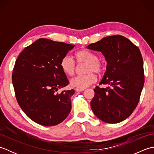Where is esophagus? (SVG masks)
I'll list each match as a JSON object with an SVG mask.
<instances>
[{
	"label": "esophagus",
	"mask_w": 154,
	"mask_h": 154,
	"mask_svg": "<svg viewBox=\"0 0 154 154\" xmlns=\"http://www.w3.org/2000/svg\"><path fill=\"white\" fill-rule=\"evenodd\" d=\"M84 90V89H79V88H76V89H75V91H77V92H81V91H83Z\"/></svg>",
	"instance_id": "1"
}]
</instances>
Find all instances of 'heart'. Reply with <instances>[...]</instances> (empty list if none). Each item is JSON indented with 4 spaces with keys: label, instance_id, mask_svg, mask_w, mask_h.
<instances>
[{
    "label": "heart",
    "instance_id": "heart-1",
    "mask_svg": "<svg viewBox=\"0 0 154 154\" xmlns=\"http://www.w3.org/2000/svg\"><path fill=\"white\" fill-rule=\"evenodd\" d=\"M75 57L78 64L86 63L85 72L87 74L77 75L70 81L72 87L85 89L97 81V76L94 73L102 74L104 70V64L99 60L97 55L89 50L83 49L75 54ZM60 67L63 73L69 76L73 75L77 71V65L74 60L69 55H65L60 61Z\"/></svg>",
    "mask_w": 154,
    "mask_h": 154
}]
</instances>
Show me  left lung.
Segmentation results:
<instances>
[{
    "label": "left lung",
    "mask_w": 154,
    "mask_h": 154,
    "mask_svg": "<svg viewBox=\"0 0 154 154\" xmlns=\"http://www.w3.org/2000/svg\"><path fill=\"white\" fill-rule=\"evenodd\" d=\"M87 48L101 51L105 57L106 71L99 85H110L95 87L91 109L104 122H122L138 105L144 84L143 59L139 48L120 35L105 37Z\"/></svg>",
    "instance_id": "left-lung-1"
}]
</instances>
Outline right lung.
I'll list each match as a JSON object with an SVG mask.
<instances>
[{"mask_svg":"<svg viewBox=\"0 0 154 154\" xmlns=\"http://www.w3.org/2000/svg\"><path fill=\"white\" fill-rule=\"evenodd\" d=\"M74 46L40 38L16 59L12 75L16 100L24 113L40 125H57L70 112L75 91H58L69 84L61 60Z\"/></svg>","mask_w":154,"mask_h":154,"instance_id":"obj_1","label":"right lung"}]
</instances>
